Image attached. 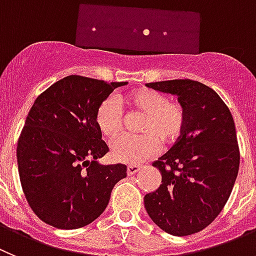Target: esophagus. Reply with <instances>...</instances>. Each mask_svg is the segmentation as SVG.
I'll return each mask as SVG.
<instances>
[{
    "label": "esophagus",
    "mask_w": 256,
    "mask_h": 256,
    "mask_svg": "<svg viewBox=\"0 0 256 256\" xmlns=\"http://www.w3.org/2000/svg\"><path fill=\"white\" fill-rule=\"evenodd\" d=\"M140 171V167H138V166H128V176H132V174H135L136 172Z\"/></svg>",
    "instance_id": "obj_1"
}]
</instances>
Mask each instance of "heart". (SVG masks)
Returning a JSON list of instances; mask_svg holds the SVG:
<instances>
[{"label": "heart", "instance_id": "1", "mask_svg": "<svg viewBox=\"0 0 256 256\" xmlns=\"http://www.w3.org/2000/svg\"><path fill=\"white\" fill-rule=\"evenodd\" d=\"M128 108L144 114L140 121V135H125L112 145V158L125 164H138L158 153L160 142H174L185 128V110L178 102L168 100L167 96L153 89L132 90L125 100ZM94 121L98 131L108 140L121 132L124 116L118 102L108 96L100 102Z\"/></svg>", "mask_w": 256, "mask_h": 256}]
</instances>
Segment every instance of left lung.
Wrapping results in <instances>:
<instances>
[{
    "label": "left lung",
    "instance_id": "1",
    "mask_svg": "<svg viewBox=\"0 0 256 256\" xmlns=\"http://www.w3.org/2000/svg\"><path fill=\"white\" fill-rule=\"evenodd\" d=\"M177 96L185 110L181 136L153 162L162 184L144 196L146 213L160 228L188 236L210 224L234 188L240 152L228 107L212 88L190 79L145 84Z\"/></svg>",
    "mask_w": 256,
    "mask_h": 256
}]
</instances>
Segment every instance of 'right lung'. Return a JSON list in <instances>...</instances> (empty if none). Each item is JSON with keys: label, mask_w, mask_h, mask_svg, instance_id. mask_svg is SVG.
Here are the masks:
<instances>
[{"label": "right lung", "mask_w": 256, "mask_h": 256, "mask_svg": "<svg viewBox=\"0 0 256 256\" xmlns=\"http://www.w3.org/2000/svg\"><path fill=\"white\" fill-rule=\"evenodd\" d=\"M126 84L70 75L50 85L30 108L16 156L25 198L47 224L75 230L92 223L126 177L125 164L98 162L108 146L94 121L100 102Z\"/></svg>", "instance_id": "add662e5"}]
</instances>
